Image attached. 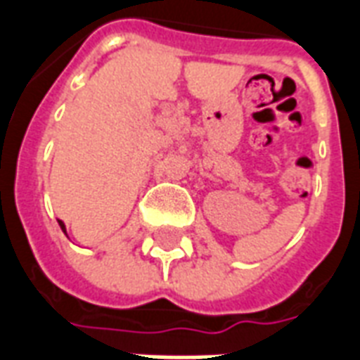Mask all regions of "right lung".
I'll list each match as a JSON object with an SVG mask.
<instances>
[{
	"label": "right lung",
	"mask_w": 360,
	"mask_h": 360,
	"mask_svg": "<svg viewBox=\"0 0 360 360\" xmlns=\"http://www.w3.org/2000/svg\"><path fill=\"white\" fill-rule=\"evenodd\" d=\"M58 225H60V229H63V233L66 234V225H65V223H63V221H58Z\"/></svg>",
	"instance_id": "right-lung-1"
}]
</instances>
